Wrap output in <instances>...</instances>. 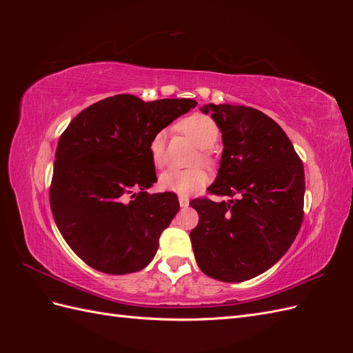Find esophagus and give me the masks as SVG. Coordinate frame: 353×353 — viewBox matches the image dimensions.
<instances>
[{"mask_svg":"<svg viewBox=\"0 0 353 353\" xmlns=\"http://www.w3.org/2000/svg\"><path fill=\"white\" fill-rule=\"evenodd\" d=\"M179 206L181 208H187L188 206V203H190V200L187 199V197H184V196H179Z\"/></svg>","mask_w":353,"mask_h":353,"instance_id":"34e87169","label":"esophagus"}]
</instances>
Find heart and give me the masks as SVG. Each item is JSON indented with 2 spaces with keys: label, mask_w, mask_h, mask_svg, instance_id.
Listing matches in <instances>:
<instances>
[{
  "label": "heart",
  "mask_w": 353,
  "mask_h": 353,
  "mask_svg": "<svg viewBox=\"0 0 353 353\" xmlns=\"http://www.w3.org/2000/svg\"><path fill=\"white\" fill-rule=\"evenodd\" d=\"M178 128L183 131L191 141L200 148H210L216 144L219 138V128L212 117L194 113L184 121H181ZM165 147H166V132H157L150 143V157L154 166L160 168L165 163ZM200 160L203 163H210V156L206 150L200 153ZM209 175L206 170L200 168L193 169H169L159 178V187L169 193H175L179 196L193 194L208 184Z\"/></svg>",
  "instance_id": "obj_1"
}]
</instances>
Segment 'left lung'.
I'll use <instances>...</instances> for the list:
<instances>
[{"label": "left lung", "instance_id": "8db88e82", "mask_svg": "<svg viewBox=\"0 0 353 353\" xmlns=\"http://www.w3.org/2000/svg\"><path fill=\"white\" fill-rule=\"evenodd\" d=\"M222 132L218 176L208 191L230 201H190L199 223L190 239L199 268L240 283L270 270L294 241L303 221L305 172L281 126L245 105L209 104Z\"/></svg>", "mask_w": 353, "mask_h": 353}]
</instances>
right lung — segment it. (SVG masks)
Returning <instances> with one entry per match:
<instances>
[{"mask_svg": "<svg viewBox=\"0 0 353 353\" xmlns=\"http://www.w3.org/2000/svg\"><path fill=\"white\" fill-rule=\"evenodd\" d=\"M196 105L117 94L82 110L61 134L50 206L63 239L91 268L131 274L154 258L179 203L174 193L145 191L157 181L150 143Z\"/></svg>", "mask_w": 353, "mask_h": 353, "instance_id": "add662e5", "label": "right lung"}]
</instances>
